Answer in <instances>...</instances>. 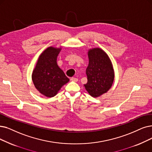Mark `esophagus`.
Segmentation results:
<instances>
[{
	"instance_id": "esophagus-1",
	"label": "esophagus",
	"mask_w": 152,
	"mask_h": 152,
	"mask_svg": "<svg viewBox=\"0 0 152 152\" xmlns=\"http://www.w3.org/2000/svg\"><path fill=\"white\" fill-rule=\"evenodd\" d=\"M70 80L72 81H74V82H77L78 81V78H75V77H72L70 78Z\"/></svg>"
}]
</instances>
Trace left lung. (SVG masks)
<instances>
[{"instance_id":"left-lung-1","label":"left lung","mask_w":152,"mask_h":152,"mask_svg":"<svg viewBox=\"0 0 152 152\" xmlns=\"http://www.w3.org/2000/svg\"><path fill=\"white\" fill-rule=\"evenodd\" d=\"M88 57L87 83L84 84V87L91 96L96 98L107 93L112 86L114 70L110 58L102 48H90Z\"/></svg>"}]
</instances>
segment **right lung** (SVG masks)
<instances>
[{"instance_id": "right-lung-1", "label": "right lung", "mask_w": 152, "mask_h": 152, "mask_svg": "<svg viewBox=\"0 0 152 152\" xmlns=\"http://www.w3.org/2000/svg\"><path fill=\"white\" fill-rule=\"evenodd\" d=\"M61 48L49 47L39 56L32 74L34 86L47 97L56 96L70 80L57 65V58Z\"/></svg>"}]
</instances>
